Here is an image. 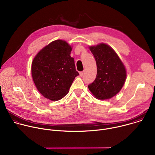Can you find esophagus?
Here are the masks:
<instances>
[{
  "label": "esophagus",
  "mask_w": 155,
  "mask_h": 155,
  "mask_svg": "<svg viewBox=\"0 0 155 155\" xmlns=\"http://www.w3.org/2000/svg\"><path fill=\"white\" fill-rule=\"evenodd\" d=\"M84 72H83V71H82V72H80V73H79V74H80V76H81V77H82V76H83V74H84Z\"/></svg>",
  "instance_id": "obj_1"
}]
</instances>
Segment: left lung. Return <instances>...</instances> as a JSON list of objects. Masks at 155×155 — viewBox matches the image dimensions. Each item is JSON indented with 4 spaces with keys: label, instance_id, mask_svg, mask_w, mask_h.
<instances>
[{
    "label": "left lung",
    "instance_id": "8db88e82",
    "mask_svg": "<svg viewBox=\"0 0 155 155\" xmlns=\"http://www.w3.org/2000/svg\"><path fill=\"white\" fill-rule=\"evenodd\" d=\"M97 65V75L88 88L99 100L112 98L121 90L126 78L123 63L112 49L105 43L90 47Z\"/></svg>",
    "mask_w": 155,
    "mask_h": 155
}]
</instances>
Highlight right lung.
Segmentation results:
<instances>
[{
	"mask_svg": "<svg viewBox=\"0 0 155 155\" xmlns=\"http://www.w3.org/2000/svg\"><path fill=\"white\" fill-rule=\"evenodd\" d=\"M72 47L65 41L56 40L41 50L34 58L32 76L38 91L45 97L58 101L69 93L75 78L79 75Z\"/></svg>",
	"mask_w": 155,
	"mask_h": 155,
	"instance_id": "obj_1",
	"label": "right lung"
}]
</instances>
